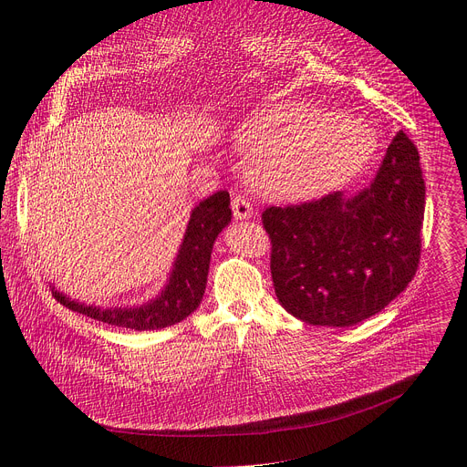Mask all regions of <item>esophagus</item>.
<instances>
[{
  "instance_id": "1",
  "label": "esophagus",
  "mask_w": 467,
  "mask_h": 467,
  "mask_svg": "<svg viewBox=\"0 0 467 467\" xmlns=\"http://www.w3.org/2000/svg\"><path fill=\"white\" fill-rule=\"evenodd\" d=\"M233 213L236 219H246L254 213V208L252 204L248 202V199L244 194H234L233 199Z\"/></svg>"
}]
</instances>
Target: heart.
Masks as SVG:
<instances>
[{"instance_id":"heart-1","label":"heart","mask_w":467,"mask_h":467,"mask_svg":"<svg viewBox=\"0 0 467 467\" xmlns=\"http://www.w3.org/2000/svg\"><path fill=\"white\" fill-rule=\"evenodd\" d=\"M265 191L278 196H310L326 191L371 157L373 129L305 104H275L242 134Z\"/></svg>"}]
</instances>
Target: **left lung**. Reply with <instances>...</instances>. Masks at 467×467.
<instances>
[{"mask_svg": "<svg viewBox=\"0 0 467 467\" xmlns=\"http://www.w3.org/2000/svg\"><path fill=\"white\" fill-rule=\"evenodd\" d=\"M426 185L420 157L400 130L373 183L261 215L280 305L310 326L350 327L380 312L420 263Z\"/></svg>", "mask_w": 467, "mask_h": 467, "instance_id": "8db88e82", "label": "left lung"}]
</instances>
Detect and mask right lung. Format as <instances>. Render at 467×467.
<instances>
[{"instance_id": "add662e5", "label": "right lung", "mask_w": 467, "mask_h": 467, "mask_svg": "<svg viewBox=\"0 0 467 467\" xmlns=\"http://www.w3.org/2000/svg\"><path fill=\"white\" fill-rule=\"evenodd\" d=\"M231 199L227 191H217L191 213L185 238L180 248L168 285L157 299L138 308H96L79 305L53 291L55 299L66 308L85 314L92 320L134 331H150L174 326L201 305L210 268V255L217 234L231 221Z\"/></svg>"}]
</instances>
